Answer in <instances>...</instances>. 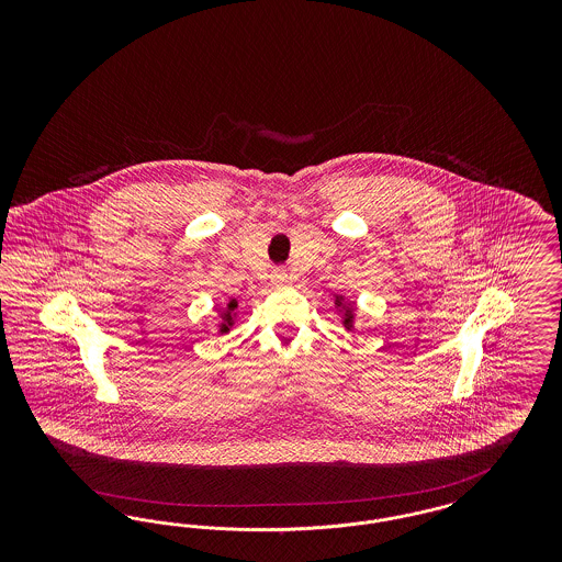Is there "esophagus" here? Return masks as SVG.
Wrapping results in <instances>:
<instances>
[{"label": "esophagus", "instance_id": "1", "mask_svg": "<svg viewBox=\"0 0 562 562\" xmlns=\"http://www.w3.org/2000/svg\"><path fill=\"white\" fill-rule=\"evenodd\" d=\"M289 282V273L284 271V269H276L273 273H271V284L273 286H284Z\"/></svg>", "mask_w": 562, "mask_h": 562}]
</instances>
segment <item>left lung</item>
Instances as JSON below:
<instances>
[{
    "mask_svg": "<svg viewBox=\"0 0 562 562\" xmlns=\"http://www.w3.org/2000/svg\"><path fill=\"white\" fill-rule=\"evenodd\" d=\"M335 310L339 312V318L346 330H356V303H351L346 294H335Z\"/></svg>",
    "mask_w": 562,
    "mask_h": 562,
    "instance_id": "left-lung-1",
    "label": "left lung"
}]
</instances>
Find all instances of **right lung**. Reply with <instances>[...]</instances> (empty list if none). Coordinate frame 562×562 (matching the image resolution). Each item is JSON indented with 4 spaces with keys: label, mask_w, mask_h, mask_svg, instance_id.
Segmentation results:
<instances>
[{
    "label": "right lung",
    "mask_w": 562,
    "mask_h": 562,
    "mask_svg": "<svg viewBox=\"0 0 562 562\" xmlns=\"http://www.w3.org/2000/svg\"><path fill=\"white\" fill-rule=\"evenodd\" d=\"M236 310H238V299H234V296H232L223 307H218V310H216V318H218V324H216V335L229 333V328H234L236 318H238Z\"/></svg>",
    "instance_id": "right-lung-1"
}]
</instances>
